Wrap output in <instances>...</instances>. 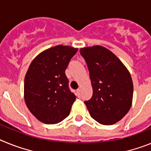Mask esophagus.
<instances>
[{
    "label": "esophagus",
    "instance_id": "34e87169",
    "mask_svg": "<svg viewBox=\"0 0 151 151\" xmlns=\"http://www.w3.org/2000/svg\"><path fill=\"white\" fill-rule=\"evenodd\" d=\"M81 89H77V95L78 97H81Z\"/></svg>",
    "mask_w": 151,
    "mask_h": 151
}]
</instances>
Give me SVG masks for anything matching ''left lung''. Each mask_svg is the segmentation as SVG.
Wrapping results in <instances>:
<instances>
[{
    "mask_svg": "<svg viewBox=\"0 0 151 151\" xmlns=\"http://www.w3.org/2000/svg\"><path fill=\"white\" fill-rule=\"evenodd\" d=\"M88 67L93 96L85 101L94 120L105 125L120 121L132 104L133 82L120 60L111 51L100 45L80 49Z\"/></svg>",
    "mask_w": 151,
    "mask_h": 151,
    "instance_id": "obj_1",
    "label": "left lung"
}]
</instances>
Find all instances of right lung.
<instances>
[{
    "label": "right lung",
    "instance_id": "right-lung-1",
    "mask_svg": "<svg viewBox=\"0 0 151 151\" xmlns=\"http://www.w3.org/2000/svg\"><path fill=\"white\" fill-rule=\"evenodd\" d=\"M77 48L56 45L39 54L24 80V99L31 113L45 124H57L68 117L76 96L68 87L65 70Z\"/></svg>",
    "mask_w": 151,
    "mask_h": 151
}]
</instances>
